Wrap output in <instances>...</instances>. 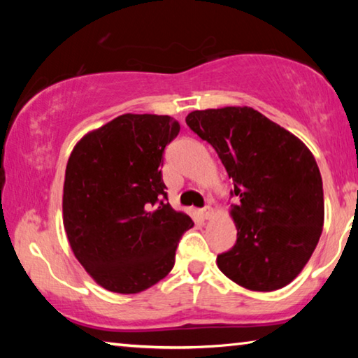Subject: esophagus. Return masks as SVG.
Instances as JSON below:
<instances>
[{
  "label": "esophagus",
  "mask_w": 358,
  "mask_h": 358,
  "mask_svg": "<svg viewBox=\"0 0 358 358\" xmlns=\"http://www.w3.org/2000/svg\"><path fill=\"white\" fill-rule=\"evenodd\" d=\"M201 216H202V220H210V217L213 216V208H211V207L202 208L201 210Z\"/></svg>",
  "instance_id": "34e87169"
}]
</instances>
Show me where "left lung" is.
I'll return each mask as SVG.
<instances>
[{
  "mask_svg": "<svg viewBox=\"0 0 358 358\" xmlns=\"http://www.w3.org/2000/svg\"><path fill=\"white\" fill-rule=\"evenodd\" d=\"M186 123L215 148L240 197L229 211L237 243L217 256V268L256 292L287 286L324 227L322 177L310 148L246 106L194 110Z\"/></svg>",
  "mask_w": 358,
  "mask_h": 358,
  "instance_id": "obj_1",
  "label": "left lung"
}]
</instances>
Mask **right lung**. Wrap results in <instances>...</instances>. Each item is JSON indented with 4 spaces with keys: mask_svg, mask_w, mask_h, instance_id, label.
<instances>
[{
    "mask_svg": "<svg viewBox=\"0 0 358 358\" xmlns=\"http://www.w3.org/2000/svg\"><path fill=\"white\" fill-rule=\"evenodd\" d=\"M180 132L169 115L124 113L76 143L66 166L63 224L93 280L138 294L169 275L180 237L194 226L167 201L162 155Z\"/></svg>",
    "mask_w": 358,
    "mask_h": 358,
    "instance_id": "1",
    "label": "right lung"
}]
</instances>
